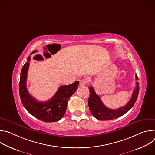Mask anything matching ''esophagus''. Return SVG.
Returning a JSON list of instances; mask_svg holds the SVG:
<instances>
[{
    "label": "esophagus",
    "mask_w": 155,
    "mask_h": 155,
    "mask_svg": "<svg viewBox=\"0 0 155 155\" xmlns=\"http://www.w3.org/2000/svg\"><path fill=\"white\" fill-rule=\"evenodd\" d=\"M87 83V80L86 79H81L80 80V86H84Z\"/></svg>",
    "instance_id": "1"
}]
</instances>
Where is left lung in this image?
<instances>
[{
	"label": "left lung",
	"instance_id": "1",
	"mask_svg": "<svg viewBox=\"0 0 155 155\" xmlns=\"http://www.w3.org/2000/svg\"><path fill=\"white\" fill-rule=\"evenodd\" d=\"M136 79L138 80L137 74H136ZM135 90L132 94V97L129 102L124 106L117 109H110L107 108L102 102L101 98L96 94L95 90L92 86L89 87L90 97L88 99V106L92 115L99 120H112L118 118L126 113L133 107L134 105L139 92V83L136 82Z\"/></svg>",
	"mask_w": 155,
	"mask_h": 155
}]
</instances>
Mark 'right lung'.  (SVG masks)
<instances>
[{
  "label": "right lung",
  "mask_w": 155,
  "mask_h": 155,
  "mask_svg": "<svg viewBox=\"0 0 155 155\" xmlns=\"http://www.w3.org/2000/svg\"><path fill=\"white\" fill-rule=\"evenodd\" d=\"M34 50L32 54L37 52ZM31 57L28 58V62L22 68L19 84V96L22 104L27 111L36 118L45 122H56L64 116L70 97L77 91L79 81L69 85L61 86L54 96L45 102H39L28 92L26 87L27 75Z\"/></svg>",
  "instance_id": "obj_1"
}]
</instances>
